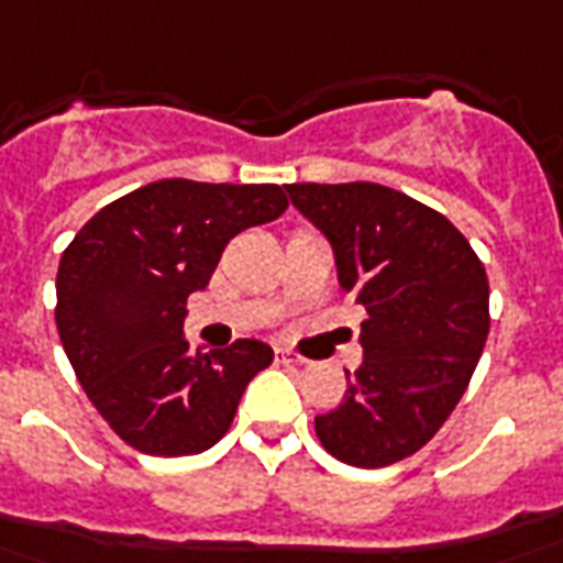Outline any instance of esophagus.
<instances>
[{"label": "esophagus", "mask_w": 563, "mask_h": 563, "mask_svg": "<svg viewBox=\"0 0 563 563\" xmlns=\"http://www.w3.org/2000/svg\"><path fill=\"white\" fill-rule=\"evenodd\" d=\"M277 363L283 365H308V360L305 356H298L295 350L289 347H277Z\"/></svg>", "instance_id": "34e87169"}]
</instances>
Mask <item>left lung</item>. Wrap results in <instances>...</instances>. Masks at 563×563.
Segmentation results:
<instances>
[{
	"label": "left lung",
	"mask_w": 563,
	"mask_h": 563,
	"mask_svg": "<svg viewBox=\"0 0 563 563\" xmlns=\"http://www.w3.org/2000/svg\"><path fill=\"white\" fill-rule=\"evenodd\" d=\"M292 207L335 255L363 305V363L317 435L341 463L377 470L411 457L454 411L485 350L487 274L445 216L375 183H295Z\"/></svg>",
	"instance_id": "1"
}]
</instances>
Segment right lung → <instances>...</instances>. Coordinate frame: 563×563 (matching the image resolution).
<instances>
[{
	"mask_svg": "<svg viewBox=\"0 0 563 563\" xmlns=\"http://www.w3.org/2000/svg\"><path fill=\"white\" fill-rule=\"evenodd\" d=\"M280 186L161 179L112 200L66 246L57 332L93 408L136 451L183 457L213 448L274 350L241 338L191 350L183 322L222 250L286 210Z\"/></svg>",
	"mask_w": 563,
	"mask_h": 563,
	"instance_id": "1",
	"label": "right lung"
}]
</instances>
